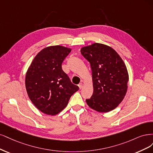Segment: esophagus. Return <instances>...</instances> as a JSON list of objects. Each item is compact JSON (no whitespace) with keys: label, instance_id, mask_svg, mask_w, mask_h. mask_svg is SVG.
<instances>
[{"label":"esophagus","instance_id":"esophagus-1","mask_svg":"<svg viewBox=\"0 0 153 153\" xmlns=\"http://www.w3.org/2000/svg\"><path fill=\"white\" fill-rule=\"evenodd\" d=\"M78 86H79V89H81V88H82V86H83V84H82V82L79 83V84Z\"/></svg>","mask_w":153,"mask_h":153}]
</instances>
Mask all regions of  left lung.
Wrapping results in <instances>:
<instances>
[{
  "mask_svg": "<svg viewBox=\"0 0 153 153\" xmlns=\"http://www.w3.org/2000/svg\"><path fill=\"white\" fill-rule=\"evenodd\" d=\"M81 53L92 71L93 93L87 104L99 112L112 111L127 91L129 76L124 62L114 49L100 43L82 47Z\"/></svg>",
  "mask_w": 153,
  "mask_h": 153,
  "instance_id": "obj_1",
  "label": "left lung"
}]
</instances>
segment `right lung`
Returning a JSON list of instances; mask_svg holds the SVG:
<instances>
[{"mask_svg":"<svg viewBox=\"0 0 153 153\" xmlns=\"http://www.w3.org/2000/svg\"><path fill=\"white\" fill-rule=\"evenodd\" d=\"M71 51V48L60 45L46 47L38 53L28 68L27 94L33 105L44 114L54 116L61 112L79 90L62 68Z\"/></svg>","mask_w":153,"mask_h":153,"instance_id":"1","label":"right lung"}]
</instances>
